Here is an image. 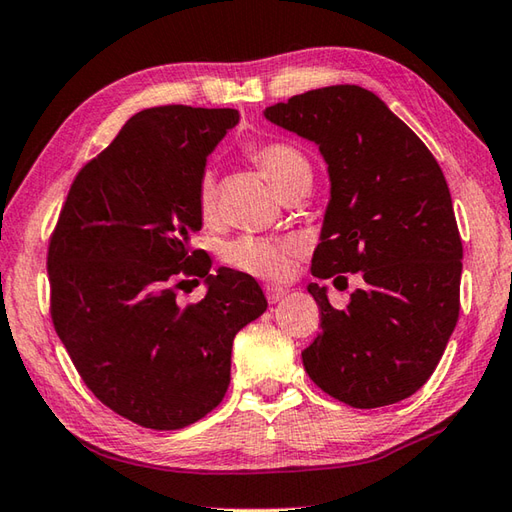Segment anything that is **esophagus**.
<instances>
[{
    "label": "esophagus",
    "instance_id": "34e87169",
    "mask_svg": "<svg viewBox=\"0 0 512 512\" xmlns=\"http://www.w3.org/2000/svg\"><path fill=\"white\" fill-rule=\"evenodd\" d=\"M265 296H267L269 303H278L287 296V289L281 287V285H265Z\"/></svg>",
    "mask_w": 512,
    "mask_h": 512
}]
</instances>
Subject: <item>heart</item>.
I'll return each mask as SVG.
<instances>
[{
	"instance_id": "heart-1",
	"label": "heart",
	"mask_w": 512,
	"mask_h": 512,
	"mask_svg": "<svg viewBox=\"0 0 512 512\" xmlns=\"http://www.w3.org/2000/svg\"><path fill=\"white\" fill-rule=\"evenodd\" d=\"M247 156L265 171L274 182L278 194L287 196L298 187H310L312 167L305 153L285 140L256 142L247 149ZM196 202L202 220H211L218 209L216 176L205 171L198 180ZM296 252V243L289 238H263L243 236L227 247L225 258L231 267L260 278H281L289 269V258Z\"/></svg>"
}]
</instances>
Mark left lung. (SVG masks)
<instances>
[{
	"instance_id": "left-lung-1",
	"label": "left lung",
	"mask_w": 512,
	"mask_h": 512,
	"mask_svg": "<svg viewBox=\"0 0 512 512\" xmlns=\"http://www.w3.org/2000/svg\"><path fill=\"white\" fill-rule=\"evenodd\" d=\"M265 118L318 144L332 180L312 274L363 287L334 310L307 285L321 334L310 379L352 408L408 399L435 372L459 318L461 236L439 162L368 89L336 84L267 106Z\"/></svg>"
}]
</instances>
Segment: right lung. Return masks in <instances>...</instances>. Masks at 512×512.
<instances>
[{"mask_svg":"<svg viewBox=\"0 0 512 512\" xmlns=\"http://www.w3.org/2000/svg\"><path fill=\"white\" fill-rule=\"evenodd\" d=\"M236 109L167 104L127 120L77 173L48 240L55 332L95 397L151 430L191 426L223 401L238 330L267 310L249 274L191 249L196 187ZM205 277L180 308L175 289Z\"/></svg>","mask_w":512,"mask_h":512,"instance_id":"obj_1","label":"right lung"}]
</instances>
